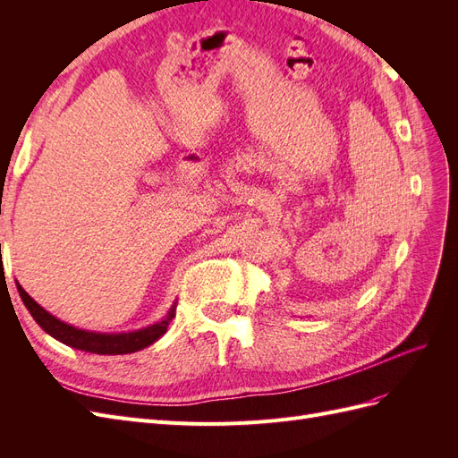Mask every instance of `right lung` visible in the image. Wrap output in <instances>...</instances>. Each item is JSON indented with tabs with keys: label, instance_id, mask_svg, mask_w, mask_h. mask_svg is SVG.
Wrapping results in <instances>:
<instances>
[{
	"label": "right lung",
	"instance_id": "obj_1",
	"mask_svg": "<svg viewBox=\"0 0 458 458\" xmlns=\"http://www.w3.org/2000/svg\"><path fill=\"white\" fill-rule=\"evenodd\" d=\"M17 290L21 294V300L26 306V310L30 311L34 317V321L44 328L49 336L55 340H59L66 345H71L74 350H81L88 353H97V355H123V353H133L140 352L147 345L155 344L164 332L168 328L170 321L175 317V301L174 306L168 310L160 321L155 325H148L137 330H128V332H95V330H86V328H78L68 325L61 318L51 315L46 311L39 303L29 296V293L17 283Z\"/></svg>",
	"mask_w": 458,
	"mask_h": 458
}]
</instances>
